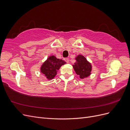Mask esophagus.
Listing matches in <instances>:
<instances>
[{"instance_id": "obj_1", "label": "esophagus", "mask_w": 130, "mask_h": 130, "mask_svg": "<svg viewBox=\"0 0 130 130\" xmlns=\"http://www.w3.org/2000/svg\"><path fill=\"white\" fill-rule=\"evenodd\" d=\"M64 60H65V61H66L67 63H68V62H69V58H66Z\"/></svg>"}]
</instances>
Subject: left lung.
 <instances>
[{"label":"left lung","instance_id":"left-lung-1","mask_svg":"<svg viewBox=\"0 0 130 130\" xmlns=\"http://www.w3.org/2000/svg\"><path fill=\"white\" fill-rule=\"evenodd\" d=\"M76 62L73 65L74 70L81 79H84L91 74L92 66L82 55H78L75 57Z\"/></svg>","mask_w":130,"mask_h":130}]
</instances>
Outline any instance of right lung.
Masks as SVG:
<instances>
[{
	"label": "right lung",
	"instance_id": "1",
	"mask_svg": "<svg viewBox=\"0 0 130 130\" xmlns=\"http://www.w3.org/2000/svg\"><path fill=\"white\" fill-rule=\"evenodd\" d=\"M65 64H66L65 61L56 58L54 55H52L43 62L40 68V71L44 75L47 79L52 80L57 75V71L61 67Z\"/></svg>",
	"mask_w": 130,
	"mask_h": 130
}]
</instances>
